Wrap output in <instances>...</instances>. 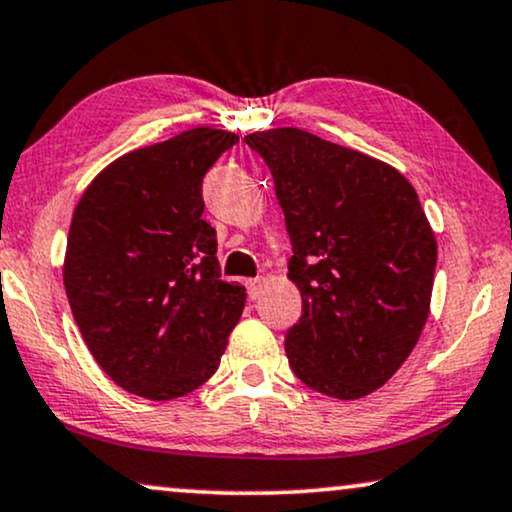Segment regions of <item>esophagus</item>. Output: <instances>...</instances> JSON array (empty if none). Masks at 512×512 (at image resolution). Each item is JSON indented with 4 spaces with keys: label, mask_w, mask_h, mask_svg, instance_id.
<instances>
[{
    "label": "esophagus",
    "mask_w": 512,
    "mask_h": 512,
    "mask_svg": "<svg viewBox=\"0 0 512 512\" xmlns=\"http://www.w3.org/2000/svg\"><path fill=\"white\" fill-rule=\"evenodd\" d=\"M264 285H267V281H264L262 276H257V278H252V281H248V297L250 299H257L262 295V290H264Z\"/></svg>",
    "instance_id": "obj_1"
}]
</instances>
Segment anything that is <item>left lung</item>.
Masks as SVG:
<instances>
[{
	"label": "left lung",
	"mask_w": 512,
	"mask_h": 512,
	"mask_svg": "<svg viewBox=\"0 0 512 512\" xmlns=\"http://www.w3.org/2000/svg\"><path fill=\"white\" fill-rule=\"evenodd\" d=\"M243 140L274 175L292 243V372L332 398H365L400 370L431 313L438 241L419 196L400 170L309 131Z\"/></svg>",
	"instance_id": "1"
}]
</instances>
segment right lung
Returning <instances> with one entry per match:
<instances>
[{
    "mask_svg": "<svg viewBox=\"0 0 512 512\" xmlns=\"http://www.w3.org/2000/svg\"><path fill=\"white\" fill-rule=\"evenodd\" d=\"M238 135L192 128L102 168L74 208L63 283L81 337L109 379L173 400L213 377L245 288L220 281L201 182Z\"/></svg>",
    "mask_w": 512,
    "mask_h": 512,
    "instance_id": "1",
    "label": "right lung"
}]
</instances>
